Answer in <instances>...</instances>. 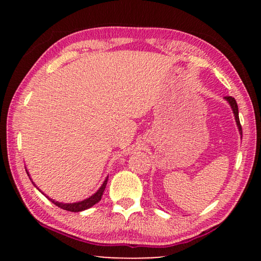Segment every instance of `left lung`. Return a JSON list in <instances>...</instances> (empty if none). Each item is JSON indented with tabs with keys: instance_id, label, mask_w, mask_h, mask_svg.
<instances>
[{
	"instance_id": "1",
	"label": "left lung",
	"mask_w": 261,
	"mask_h": 261,
	"mask_svg": "<svg viewBox=\"0 0 261 261\" xmlns=\"http://www.w3.org/2000/svg\"><path fill=\"white\" fill-rule=\"evenodd\" d=\"M224 99H226V100L228 101V102H229V105H230V107H231L232 112H233V115H235L236 124H237L238 130H240V134H241V136H242V135H243V132H242V125H241V123H240V117H238V106H237L236 100L233 99L232 96H224Z\"/></svg>"
}]
</instances>
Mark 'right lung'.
I'll return each instance as SVG.
<instances>
[{"label":"right lung","mask_w":261,"mask_h":261,"mask_svg":"<svg viewBox=\"0 0 261 261\" xmlns=\"http://www.w3.org/2000/svg\"><path fill=\"white\" fill-rule=\"evenodd\" d=\"M26 173H28V171H26ZM28 175H29V173H28ZM107 180H108V177L105 179L103 184L101 185L100 189L93 194V196H91L90 198H87V199L82 200V201H79V202H72V204H71V202H70V204H63V202L55 201V200H53V199H49V198H48L47 196L46 197L53 202V204L56 205L57 207H60V208H62V210L69 211V212H82V211H85L87 208H90V207L95 205L96 202H99L101 200V198H102V194H103V191H105V189H106V185H107ZM33 185H34V183H33ZM34 187H35V185H34ZM39 191H40V190H39Z\"/></svg>","instance_id":"right-lung-1"}]
</instances>
